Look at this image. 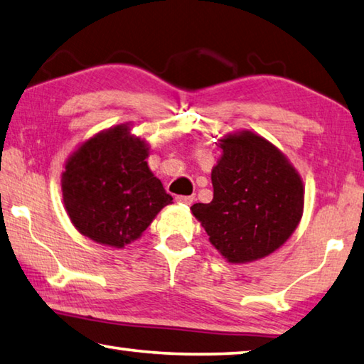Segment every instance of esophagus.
Returning <instances> with one entry per match:
<instances>
[{
  "mask_svg": "<svg viewBox=\"0 0 364 364\" xmlns=\"http://www.w3.org/2000/svg\"><path fill=\"white\" fill-rule=\"evenodd\" d=\"M193 195H178L176 196V201L181 203V205H192L193 203Z\"/></svg>",
  "mask_w": 364,
  "mask_h": 364,
  "instance_id": "esophagus-1",
  "label": "esophagus"
}]
</instances>
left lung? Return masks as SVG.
Returning a JSON list of instances; mask_svg holds the SVG:
<instances>
[{"instance_id": "1", "label": "left lung", "mask_w": 364, "mask_h": 364, "mask_svg": "<svg viewBox=\"0 0 364 364\" xmlns=\"http://www.w3.org/2000/svg\"><path fill=\"white\" fill-rule=\"evenodd\" d=\"M220 149L211 174L214 198L196 203L192 213L228 262L262 259L291 237L302 218L301 176L254 132L227 136Z\"/></svg>"}]
</instances>
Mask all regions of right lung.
Here are the masks:
<instances>
[{
    "label": "right lung",
    "mask_w": 364,
    "mask_h": 364,
    "mask_svg": "<svg viewBox=\"0 0 364 364\" xmlns=\"http://www.w3.org/2000/svg\"><path fill=\"white\" fill-rule=\"evenodd\" d=\"M144 140L117 126L82 144L62 176L63 205L72 224L100 245L123 247L137 240L172 203L151 174Z\"/></svg>",
    "instance_id": "right-lung-1"
}]
</instances>
